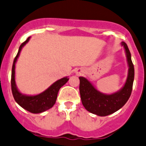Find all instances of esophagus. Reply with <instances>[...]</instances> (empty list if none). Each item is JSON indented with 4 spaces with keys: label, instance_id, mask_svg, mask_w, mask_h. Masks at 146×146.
Returning <instances> with one entry per match:
<instances>
[{
    "label": "esophagus",
    "instance_id": "obj_1",
    "mask_svg": "<svg viewBox=\"0 0 146 146\" xmlns=\"http://www.w3.org/2000/svg\"><path fill=\"white\" fill-rule=\"evenodd\" d=\"M76 73H77L78 75L81 74V73H82V71H80V70H79V71H77V72H76Z\"/></svg>",
    "mask_w": 146,
    "mask_h": 146
}]
</instances>
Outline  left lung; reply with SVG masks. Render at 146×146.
Segmentation results:
<instances>
[{
  "label": "left lung",
  "mask_w": 146,
  "mask_h": 146,
  "mask_svg": "<svg viewBox=\"0 0 146 146\" xmlns=\"http://www.w3.org/2000/svg\"><path fill=\"white\" fill-rule=\"evenodd\" d=\"M125 50L128 66V76L123 86L118 91L106 94L99 91L91 82L85 77H79L80 98L85 108L98 116H106L116 112L126 103L131 96L134 80V66L131 55L125 42H121Z\"/></svg>",
  "instance_id": "8db88e82"
}]
</instances>
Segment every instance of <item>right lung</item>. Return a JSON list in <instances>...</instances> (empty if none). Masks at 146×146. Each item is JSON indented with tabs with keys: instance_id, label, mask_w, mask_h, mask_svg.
Returning a JSON list of instances; mask_svg holds the SVG:
<instances>
[{
	"instance_id": "1",
	"label": "right lung",
	"mask_w": 146,
	"mask_h": 146,
	"mask_svg": "<svg viewBox=\"0 0 146 146\" xmlns=\"http://www.w3.org/2000/svg\"><path fill=\"white\" fill-rule=\"evenodd\" d=\"M30 38L31 37L28 38L24 43L21 45L18 53L13 60L11 73V89L15 102L21 107L32 113H41L49 110L54 106L59 90L62 86L67 83L69 78L66 76L59 79L53 83L51 86H49L46 90L37 95L23 94L18 90L15 83V63L19 57L21 50L29 41Z\"/></svg>"
}]
</instances>
